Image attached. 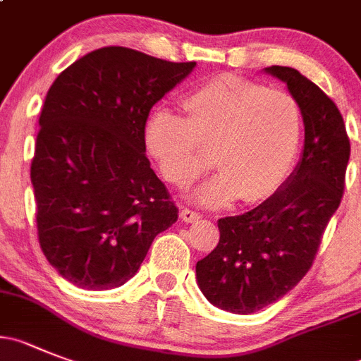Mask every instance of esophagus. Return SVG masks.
Here are the masks:
<instances>
[{"label":"esophagus","mask_w":361,"mask_h":361,"mask_svg":"<svg viewBox=\"0 0 361 361\" xmlns=\"http://www.w3.org/2000/svg\"><path fill=\"white\" fill-rule=\"evenodd\" d=\"M180 217L183 222H196L197 219H201V215L197 214V212L190 210V208H181Z\"/></svg>","instance_id":"obj_1"}]
</instances>
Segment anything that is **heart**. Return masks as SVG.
<instances>
[{"mask_svg":"<svg viewBox=\"0 0 361 361\" xmlns=\"http://www.w3.org/2000/svg\"><path fill=\"white\" fill-rule=\"evenodd\" d=\"M187 119L167 110L147 117L146 146L165 180L190 187L210 167L219 173L196 192L197 203H262L285 185L298 157L302 112L283 89L237 74H217L183 97Z\"/></svg>","mask_w":361,"mask_h":361,"instance_id":"heart-1","label":"heart"}]
</instances>
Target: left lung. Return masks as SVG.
Returning <instances> with one entry per match:
<instances>
[{
	"label": "left lung",
	"mask_w": 361,
	"mask_h": 361,
	"mask_svg": "<svg viewBox=\"0 0 361 361\" xmlns=\"http://www.w3.org/2000/svg\"><path fill=\"white\" fill-rule=\"evenodd\" d=\"M267 73L287 83L305 123L295 173L260 207L219 219L214 251L197 262V285L217 308L249 315L290 292L313 265L345 187L351 144L329 96L292 67Z\"/></svg>",
	"instance_id": "8db88e82"
}]
</instances>
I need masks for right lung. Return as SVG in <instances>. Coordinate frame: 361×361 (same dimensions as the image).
<instances>
[{"label": "right lung", "instance_id": "obj_1", "mask_svg": "<svg viewBox=\"0 0 361 361\" xmlns=\"http://www.w3.org/2000/svg\"><path fill=\"white\" fill-rule=\"evenodd\" d=\"M196 62L121 46L59 74L40 112L32 160L37 235L62 278L85 290L124 285L178 208L146 157V121Z\"/></svg>", "mask_w": 361, "mask_h": 361}]
</instances>
